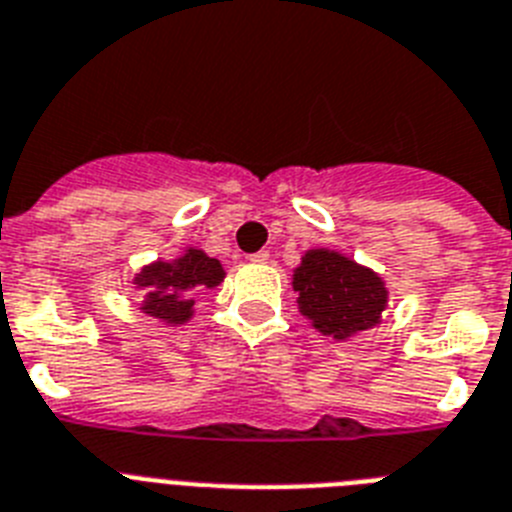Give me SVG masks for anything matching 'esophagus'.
Returning <instances> with one entry per match:
<instances>
[{
  "label": "esophagus",
  "instance_id": "obj_1",
  "mask_svg": "<svg viewBox=\"0 0 512 512\" xmlns=\"http://www.w3.org/2000/svg\"><path fill=\"white\" fill-rule=\"evenodd\" d=\"M247 260H250V262H268L270 255H268V252H265V250H260V252H255V255L247 257Z\"/></svg>",
  "mask_w": 512,
  "mask_h": 512
}]
</instances>
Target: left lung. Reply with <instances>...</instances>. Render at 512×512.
<instances>
[{"label": "left lung", "instance_id": "obj_1", "mask_svg": "<svg viewBox=\"0 0 512 512\" xmlns=\"http://www.w3.org/2000/svg\"><path fill=\"white\" fill-rule=\"evenodd\" d=\"M299 311L311 327L335 340H348L381 322L389 291L379 273L335 250H309L293 270Z\"/></svg>", "mask_w": 512, "mask_h": 512}]
</instances>
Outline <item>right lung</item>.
<instances>
[{
	"instance_id": "right-lung-1",
	"label": "right lung",
	"mask_w": 512,
	"mask_h": 512,
	"mask_svg": "<svg viewBox=\"0 0 512 512\" xmlns=\"http://www.w3.org/2000/svg\"><path fill=\"white\" fill-rule=\"evenodd\" d=\"M224 268L216 257L188 247L175 260H157L136 273L133 286L144 288L141 311L167 324H185L193 317L195 293L216 288L224 281Z\"/></svg>"
}]
</instances>
